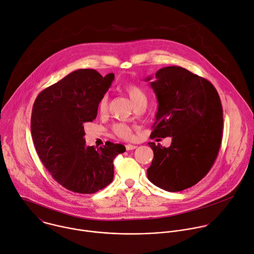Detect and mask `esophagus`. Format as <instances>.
Instances as JSON below:
<instances>
[{
	"label": "esophagus",
	"instance_id": "34e87169",
	"mask_svg": "<svg viewBox=\"0 0 254 254\" xmlns=\"http://www.w3.org/2000/svg\"><path fill=\"white\" fill-rule=\"evenodd\" d=\"M137 147L136 146H134V144H127L126 146V149L127 150V151H130V150H134V149H136Z\"/></svg>",
	"mask_w": 254,
	"mask_h": 254
}]
</instances>
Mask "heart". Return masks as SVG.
Segmentation results:
<instances>
[{
    "label": "heart",
    "instance_id": "1",
    "mask_svg": "<svg viewBox=\"0 0 254 254\" xmlns=\"http://www.w3.org/2000/svg\"><path fill=\"white\" fill-rule=\"evenodd\" d=\"M125 90L128 94L129 98L133 102V104H137L141 101H147V96L144 91L135 84H127L125 86ZM107 103H108V96L104 94L99 102H98V112L100 114H104L107 111ZM113 132L124 139H131L133 137L132 127L125 123H117L113 126Z\"/></svg>",
    "mask_w": 254,
    "mask_h": 254
}]
</instances>
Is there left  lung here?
I'll return each instance as SVG.
<instances>
[{
  "label": "left lung",
  "mask_w": 254,
  "mask_h": 254,
  "mask_svg": "<svg viewBox=\"0 0 254 254\" xmlns=\"http://www.w3.org/2000/svg\"><path fill=\"white\" fill-rule=\"evenodd\" d=\"M151 86L159 107L150 137L171 136L172 143L165 148L149 142L154 158L148 179L166 191H183L202 180L218 156L223 133L220 97L210 81L179 66L160 69Z\"/></svg>",
  "instance_id": "left-lung-1"
}]
</instances>
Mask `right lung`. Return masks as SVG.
<instances>
[{
  "label": "right lung",
  "instance_id": "right-lung-1",
  "mask_svg": "<svg viewBox=\"0 0 254 254\" xmlns=\"http://www.w3.org/2000/svg\"><path fill=\"white\" fill-rule=\"evenodd\" d=\"M115 74L102 77L94 69H78L42 90L31 116V133L42 164L69 191L93 194L113 182L114 160L126 147L106 141L85 146L84 124L95 120L98 102Z\"/></svg>",
  "mask_w": 254,
  "mask_h": 254
}]
</instances>
